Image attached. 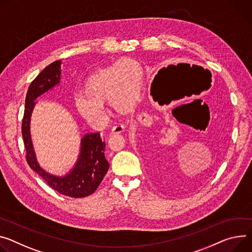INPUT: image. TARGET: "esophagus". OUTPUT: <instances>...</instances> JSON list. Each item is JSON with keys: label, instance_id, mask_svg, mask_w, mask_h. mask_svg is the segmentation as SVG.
<instances>
[{"label": "esophagus", "instance_id": "34e87169", "mask_svg": "<svg viewBox=\"0 0 252 252\" xmlns=\"http://www.w3.org/2000/svg\"><path fill=\"white\" fill-rule=\"evenodd\" d=\"M128 123V122H127ZM126 127V124H118L114 126L112 128H111V133L112 134H118V133H121L123 131H125Z\"/></svg>", "mask_w": 252, "mask_h": 252}]
</instances>
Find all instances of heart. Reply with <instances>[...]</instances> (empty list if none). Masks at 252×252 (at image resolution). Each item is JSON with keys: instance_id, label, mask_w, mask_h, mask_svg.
<instances>
[{"instance_id": "b5f03b06", "label": "heart", "mask_w": 252, "mask_h": 252, "mask_svg": "<svg viewBox=\"0 0 252 252\" xmlns=\"http://www.w3.org/2000/svg\"><path fill=\"white\" fill-rule=\"evenodd\" d=\"M143 85V71L133 59L123 58L91 74L83 85V94L75 97L76 109L95 123L105 120V104L117 111L132 109L138 103Z\"/></svg>"}]
</instances>
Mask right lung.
Wrapping results in <instances>:
<instances>
[{
	"mask_svg": "<svg viewBox=\"0 0 252 252\" xmlns=\"http://www.w3.org/2000/svg\"><path fill=\"white\" fill-rule=\"evenodd\" d=\"M61 61L52 62L31 82L25 100V111L22 121V135L26 149V159L32 170L40 175L58 193L82 198L93 194L104 178L109 164L104 157L105 143L99 132L86 133L81 140L80 155L74 168L64 177H57L43 170L38 164L30 135V118L34 100L60 82Z\"/></svg>",
	"mask_w": 252,
	"mask_h": 252,
	"instance_id": "1",
	"label": "right lung"
}]
</instances>
